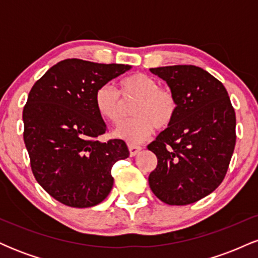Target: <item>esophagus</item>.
<instances>
[{
  "mask_svg": "<svg viewBox=\"0 0 258 258\" xmlns=\"http://www.w3.org/2000/svg\"><path fill=\"white\" fill-rule=\"evenodd\" d=\"M128 150H130V155H131V156H136L139 152H141L142 148L138 147V146H133V144H130V146H128Z\"/></svg>",
  "mask_w": 258,
  "mask_h": 258,
  "instance_id": "34e87169",
  "label": "esophagus"
}]
</instances>
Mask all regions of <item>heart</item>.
<instances>
[{"label": "heart", "mask_w": 258, "mask_h": 258, "mask_svg": "<svg viewBox=\"0 0 258 258\" xmlns=\"http://www.w3.org/2000/svg\"><path fill=\"white\" fill-rule=\"evenodd\" d=\"M120 92L123 99L136 98L131 108L135 116L123 120L112 135L132 144L143 143L155 128H165L172 122L177 111L173 93L143 73H135L121 79ZM110 84L100 86L94 94V106L102 119L117 122L122 110V99Z\"/></svg>", "instance_id": "b5f03b06"}]
</instances>
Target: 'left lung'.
Returning a JSON list of instances; mask_svg holds the SVG:
<instances>
[{
    "label": "left lung",
    "instance_id": "8db88e82",
    "mask_svg": "<svg viewBox=\"0 0 258 258\" xmlns=\"http://www.w3.org/2000/svg\"><path fill=\"white\" fill-rule=\"evenodd\" d=\"M177 100L176 116L148 146L158 158L150 189L168 205H189L221 184L235 147V112L222 82L194 65L150 69Z\"/></svg>",
    "mask_w": 258,
    "mask_h": 258
}]
</instances>
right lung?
Listing matches in <instances>:
<instances>
[{"label": "right lung", "mask_w": 258, "mask_h": 258, "mask_svg": "<svg viewBox=\"0 0 258 258\" xmlns=\"http://www.w3.org/2000/svg\"><path fill=\"white\" fill-rule=\"evenodd\" d=\"M131 68L65 59L32 86L23 110L24 143L38 184L59 203L84 209L110 193L112 165L130 152L121 139L97 141L106 126L94 94Z\"/></svg>", "instance_id": "1"}]
</instances>
